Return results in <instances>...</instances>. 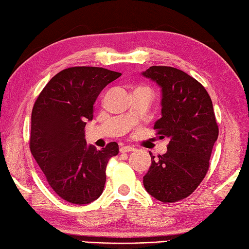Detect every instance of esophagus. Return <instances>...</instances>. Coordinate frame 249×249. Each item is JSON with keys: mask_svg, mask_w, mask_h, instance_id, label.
Segmentation results:
<instances>
[{"mask_svg": "<svg viewBox=\"0 0 249 249\" xmlns=\"http://www.w3.org/2000/svg\"><path fill=\"white\" fill-rule=\"evenodd\" d=\"M134 151L133 147L131 146H121L120 147V153H129V152H132Z\"/></svg>", "mask_w": 249, "mask_h": 249, "instance_id": "obj_1", "label": "esophagus"}]
</instances>
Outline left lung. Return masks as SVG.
<instances>
[{
  "mask_svg": "<svg viewBox=\"0 0 249 249\" xmlns=\"http://www.w3.org/2000/svg\"><path fill=\"white\" fill-rule=\"evenodd\" d=\"M161 88V118L154 129L169 138L168 151L157 158L143 178L153 197L162 203L186 198L197 189L209 169L219 128L213 102L201 84L180 69L152 66L143 73Z\"/></svg>",
  "mask_w": 249,
  "mask_h": 249,
  "instance_id": "1",
  "label": "left lung"
}]
</instances>
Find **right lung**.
<instances>
[{
  "label": "right lung",
  "instance_id": "right-lung-1",
  "mask_svg": "<svg viewBox=\"0 0 249 249\" xmlns=\"http://www.w3.org/2000/svg\"><path fill=\"white\" fill-rule=\"evenodd\" d=\"M120 72L102 67H70L51 79L31 114L30 152L50 186L60 198L76 205L100 197L106 166L119 153L110 142L101 151L87 145L84 128L93 119V105Z\"/></svg>",
  "mask_w": 249,
  "mask_h": 249
}]
</instances>
